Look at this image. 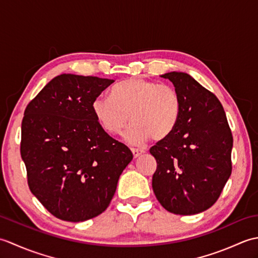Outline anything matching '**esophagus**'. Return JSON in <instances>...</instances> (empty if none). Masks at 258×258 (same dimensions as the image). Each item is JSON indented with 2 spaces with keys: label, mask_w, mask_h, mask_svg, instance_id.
Here are the masks:
<instances>
[{
  "label": "esophagus",
  "mask_w": 258,
  "mask_h": 258,
  "mask_svg": "<svg viewBox=\"0 0 258 258\" xmlns=\"http://www.w3.org/2000/svg\"><path fill=\"white\" fill-rule=\"evenodd\" d=\"M132 153H133V156L134 158L141 156L142 154H144L145 151L144 150H141V149H132Z\"/></svg>",
  "instance_id": "1"
}]
</instances>
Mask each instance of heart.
Masks as SVG:
<instances>
[{"mask_svg":"<svg viewBox=\"0 0 258 258\" xmlns=\"http://www.w3.org/2000/svg\"><path fill=\"white\" fill-rule=\"evenodd\" d=\"M111 97L98 95L92 102L97 122L109 134L122 132L127 123L125 139L141 144L153 138L161 141L173 133L182 112L178 92L169 85L142 78L120 81L111 90Z\"/></svg>","mask_w":258,"mask_h":258,"instance_id":"b5f03b06","label":"heart"}]
</instances>
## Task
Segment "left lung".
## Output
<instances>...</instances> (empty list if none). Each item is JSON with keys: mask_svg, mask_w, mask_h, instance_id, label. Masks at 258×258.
<instances>
[{"mask_svg": "<svg viewBox=\"0 0 258 258\" xmlns=\"http://www.w3.org/2000/svg\"><path fill=\"white\" fill-rule=\"evenodd\" d=\"M162 78L178 92L182 112L173 133L151 147L157 163L152 187L166 211L194 215L215 204L231 176L233 136L212 92L187 73Z\"/></svg>", "mask_w": 258, "mask_h": 258, "instance_id": "8db88e82", "label": "left lung"}]
</instances>
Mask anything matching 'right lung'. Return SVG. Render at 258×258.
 <instances>
[{"mask_svg": "<svg viewBox=\"0 0 258 258\" xmlns=\"http://www.w3.org/2000/svg\"><path fill=\"white\" fill-rule=\"evenodd\" d=\"M114 80L61 74L26 106L21 156L27 184L52 215L84 222L108 207L133 160L125 144L97 122L92 102Z\"/></svg>", "mask_w": 258, "mask_h": 258, "instance_id": "obj_1", "label": "right lung"}]
</instances>
